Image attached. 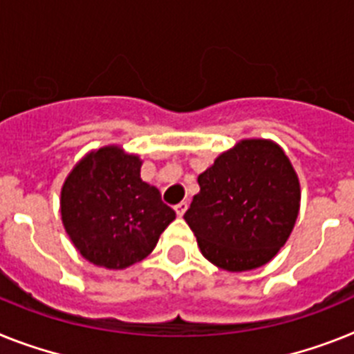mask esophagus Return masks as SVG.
<instances>
[{
	"label": "esophagus",
	"instance_id": "34e87169",
	"mask_svg": "<svg viewBox=\"0 0 354 354\" xmlns=\"http://www.w3.org/2000/svg\"><path fill=\"white\" fill-rule=\"evenodd\" d=\"M187 207H189V203H187V201H182V203L174 205V210H176L178 216H183V214H185V210H187Z\"/></svg>",
	"mask_w": 354,
	"mask_h": 354
}]
</instances>
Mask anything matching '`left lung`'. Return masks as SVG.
<instances>
[{
    "label": "left lung",
    "instance_id": "8db88e82",
    "mask_svg": "<svg viewBox=\"0 0 354 354\" xmlns=\"http://www.w3.org/2000/svg\"><path fill=\"white\" fill-rule=\"evenodd\" d=\"M185 221L201 254L228 272L268 263L288 241L301 201L299 178L277 144L243 140L198 176Z\"/></svg>",
    "mask_w": 354,
    "mask_h": 354
}]
</instances>
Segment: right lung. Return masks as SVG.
<instances>
[{"instance_id": "add662e5", "label": "right lung", "mask_w": 354, "mask_h": 354, "mask_svg": "<svg viewBox=\"0 0 354 354\" xmlns=\"http://www.w3.org/2000/svg\"><path fill=\"white\" fill-rule=\"evenodd\" d=\"M142 162L115 145L86 154L61 191L62 225L84 259L122 270L153 252L176 218L156 187L140 178Z\"/></svg>"}]
</instances>
